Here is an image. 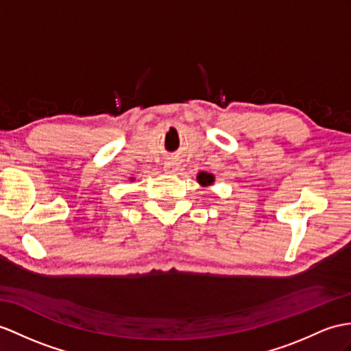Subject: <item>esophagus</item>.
Returning a JSON list of instances; mask_svg holds the SVG:
<instances>
[{"label": "esophagus", "mask_w": 351, "mask_h": 351, "mask_svg": "<svg viewBox=\"0 0 351 351\" xmlns=\"http://www.w3.org/2000/svg\"><path fill=\"white\" fill-rule=\"evenodd\" d=\"M178 168H180V167H178L177 162H167L165 167H164V171L167 174H176Z\"/></svg>", "instance_id": "obj_1"}]
</instances>
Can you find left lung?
Here are the masks:
<instances>
[{
  "label": "left lung",
  "instance_id": "left-lung-1",
  "mask_svg": "<svg viewBox=\"0 0 351 351\" xmlns=\"http://www.w3.org/2000/svg\"><path fill=\"white\" fill-rule=\"evenodd\" d=\"M215 176H213L211 173H205V171H201V173L196 176V180H198V183L202 186V187H208L211 186L213 183H215Z\"/></svg>",
  "mask_w": 351,
  "mask_h": 351
}]
</instances>
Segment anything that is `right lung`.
Here are the masks:
<instances>
[{"mask_svg":"<svg viewBox=\"0 0 351 351\" xmlns=\"http://www.w3.org/2000/svg\"><path fill=\"white\" fill-rule=\"evenodd\" d=\"M130 180H131V182H132V180H134V177H131V178H130Z\"/></svg>","mask_w":351,"mask_h":351,"instance_id":"1","label":"right lung"}]
</instances>
